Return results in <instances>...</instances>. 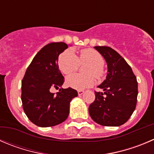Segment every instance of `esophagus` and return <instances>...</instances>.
Wrapping results in <instances>:
<instances>
[{
    "label": "esophagus",
    "instance_id": "34e87169",
    "mask_svg": "<svg viewBox=\"0 0 154 154\" xmlns=\"http://www.w3.org/2000/svg\"><path fill=\"white\" fill-rule=\"evenodd\" d=\"M77 93H78V95H82L83 93H84V91H83V90H78V91H77Z\"/></svg>",
    "mask_w": 154,
    "mask_h": 154
}]
</instances>
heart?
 Listing matches in <instances>:
<instances>
[{"label": "heart", "instance_id": "1", "mask_svg": "<svg viewBox=\"0 0 154 154\" xmlns=\"http://www.w3.org/2000/svg\"><path fill=\"white\" fill-rule=\"evenodd\" d=\"M80 64H88L84 68V72L87 74H73L66 78V84L69 87L79 90L93 84L94 77L92 75L97 78H100L103 75L104 59L98 52L92 49H85L80 50L78 56L72 50H66L59 59V68L65 74H70L77 71Z\"/></svg>", "mask_w": 154, "mask_h": 154}]
</instances>
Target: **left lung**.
I'll return each instance as SVG.
<instances>
[{"label":"left lung","mask_w":154,"mask_h":154,"mask_svg":"<svg viewBox=\"0 0 154 154\" xmlns=\"http://www.w3.org/2000/svg\"><path fill=\"white\" fill-rule=\"evenodd\" d=\"M107 65L106 80L95 92V99L89 107L91 118L104 126H119L132 116L137 104L138 82L124 59L109 47H95Z\"/></svg>","instance_id":"8db88e82"}]
</instances>
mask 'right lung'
<instances>
[{"label": "right lung", "instance_id": "add662e5", "mask_svg": "<svg viewBox=\"0 0 154 154\" xmlns=\"http://www.w3.org/2000/svg\"><path fill=\"white\" fill-rule=\"evenodd\" d=\"M68 47L65 43H51L37 53L28 67L22 81V107L28 118L40 127L60 124L69 115L70 102L77 96L75 89L61 88L64 83L58 60L60 53Z\"/></svg>", "mask_w": 154, "mask_h": 154}]
</instances>
